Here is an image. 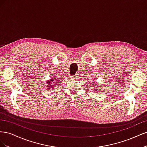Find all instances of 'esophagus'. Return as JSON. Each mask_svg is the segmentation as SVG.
I'll use <instances>...</instances> for the list:
<instances>
[{"instance_id":"1","label":"esophagus","mask_w":147,"mask_h":147,"mask_svg":"<svg viewBox=\"0 0 147 147\" xmlns=\"http://www.w3.org/2000/svg\"><path fill=\"white\" fill-rule=\"evenodd\" d=\"M78 77V75L77 74H76V75H75L73 77V78H77Z\"/></svg>"}]
</instances>
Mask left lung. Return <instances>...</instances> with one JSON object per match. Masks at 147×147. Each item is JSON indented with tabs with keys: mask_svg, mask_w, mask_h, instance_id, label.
Listing matches in <instances>:
<instances>
[{
	"mask_svg": "<svg viewBox=\"0 0 147 147\" xmlns=\"http://www.w3.org/2000/svg\"><path fill=\"white\" fill-rule=\"evenodd\" d=\"M94 86H96V84H94ZM96 91H97V90H98V89H96Z\"/></svg>",
	"mask_w": 147,
	"mask_h": 147,
	"instance_id": "left-lung-1",
	"label": "left lung"
}]
</instances>
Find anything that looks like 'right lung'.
I'll use <instances>...</instances> for the list:
<instances>
[{"label":"right lung","mask_w":147,"mask_h":147,"mask_svg":"<svg viewBox=\"0 0 147 147\" xmlns=\"http://www.w3.org/2000/svg\"><path fill=\"white\" fill-rule=\"evenodd\" d=\"M59 80L55 78H51L50 81L47 82V86L48 89L53 88V86H56V84L58 83Z\"/></svg>","instance_id":"1"}]
</instances>
